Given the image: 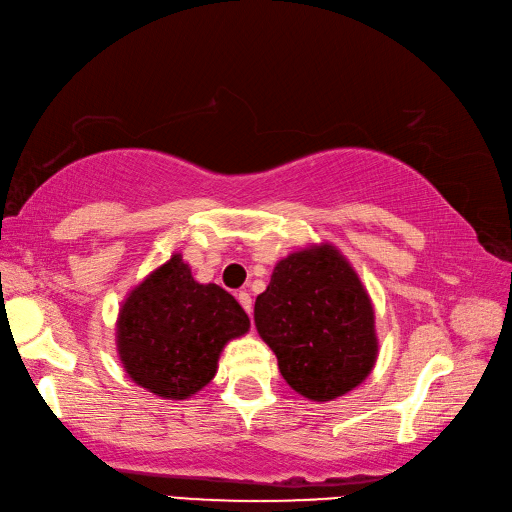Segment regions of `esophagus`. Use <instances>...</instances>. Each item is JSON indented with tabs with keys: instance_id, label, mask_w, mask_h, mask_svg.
Segmentation results:
<instances>
[{
	"instance_id": "1",
	"label": "esophagus",
	"mask_w": 512,
	"mask_h": 512,
	"mask_svg": "<svg viewBox=\"0 0 512 512\" xmlns=\"http://www.w3.org/2000/svg\"><path fill=\"white\" fill-rule=\"evenodd\" d=\"M237 299H239V303H241V307L245 309V312L252 314V297H250V292L241 290V292L237 294Z\"/></svg>"
}]
</instances>
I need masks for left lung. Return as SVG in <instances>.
Listing matches in <instances>:
<instances>
[{"label": "left lung", "mask_w": 512, "mask_h": 512, "mask_svg": "<svg viewBox=\"0 0 512 512\" xmlns=\"http://www.w3.org/2000/svg\"><path fill=\"white\" fill-rule=\"evenodd\" d=\"M258 335L277 356L292 391L333 401L356 389L376 365V314L359 273L331 243L277 262L254 305Z\"/></svg>", "instance_id": "8db88e82"}]
</instances>
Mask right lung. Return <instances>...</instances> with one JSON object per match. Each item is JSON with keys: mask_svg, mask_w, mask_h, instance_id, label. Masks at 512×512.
<instances>
[{"mask_svg": "<svg viewBox=\"0 0 512 512\" xmlns=\"http://www.w3.org/2000/svg\"><path fill=\"white\" fill-rule=\"evenodd\" d=\"M250 331L243 307L218 284H198L173 254L123 299L117 354L130 380L162 399H190L218 374L230 339Z\"/></svg>", "mask_w": 512, "mask_h": 512, "instance_id": "right-lung-1", "label": "right lung"}]
</instances>
